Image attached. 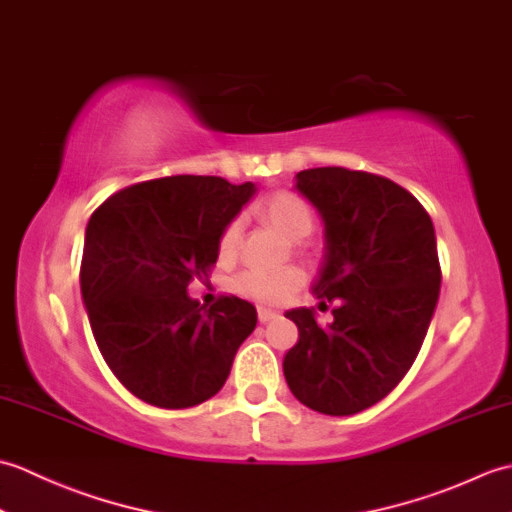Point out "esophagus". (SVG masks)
I'll use <instances>...</instances> for the list:
<instances>
[{"instance_id": "obj_1", "label": "esophagus", "mask_w": 512, "mask_h": 512, "mask_svg": "<svg viewBox=\"0 0 512 512\" xmlns=\"http://www.w3.org/2000/svg\"><path fill=\"white\" fill-rule=\"evenodd\" d=\"M257 317H259V321H262V323H268V321L277 319V317H279V312H275V310H268V308H264V306H259V308H257Z\"/></svg>"}]
</instances>
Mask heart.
<instances>
[{"instance_id": "obj_1", "label": "heart", "mask_w": 512, "mask_h": 512, "mask_svg": "<svg viewBox=\"0 0 512 512\" xmlns=\"http://www.w3.org/2000/svg\"><path fill=\"white\" fill-rule=\"evenodd\" d=\"M257 215L290 242H299V239L308 237L314 228V213L310 204L290 191H279L262 204H257ZM239 242H242V220L235 217L224 226L220 242H217L220 255L231 257ZM303 281H306V277L299 268H284L275 270V273L244 270L233 279V288L239 295L264 303V306H284L303 288Z\"/></svg>"}]
</instances>
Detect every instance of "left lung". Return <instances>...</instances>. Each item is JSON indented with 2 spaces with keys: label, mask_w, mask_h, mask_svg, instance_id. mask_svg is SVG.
I'll return each instance as SVG.
<instances>
[{
  "label": "left lung",
  "mask_w": 512,
  "mask_h": 512,
  "mask_svg": "<svg viewBox=\"0 0 512 512\" xmlns=\"http://www.w3.org/2000/svg\"><path fill=\"white\" fill-rule=\"evenodd\" d=\"M297 191L325 222V262L314 284L321 306L288 310L299 343L284 376L303 405L352 416L383 400L416 361L440 295L436 231L400 184L367 171L317 167L297 173Z\"/></svg>",
  "instance_id": "left-lung-1"
}]
</instances>
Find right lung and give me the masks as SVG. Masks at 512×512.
Segmentation results:
<instances>
[{
	"mask_svg": "<svg viewBox=\"0 0 512 512\" xmlns=\"http://www.w3.org/2000/svg\"><path fill=\"white\" fill-rule=\"evenodd\" d=\"M255 184L171 176L110 195L85 228L81 295L96 345L140 400L184 409L215 396L255 330L253 303L233 295L211 308L187 295L209 281L224 226Z\"/></svg>",
	"mask_w": 512,
	"mask_h": 512,
	"instance_id": "add662e5",
	"label": "right lung"
}]
</instances>
